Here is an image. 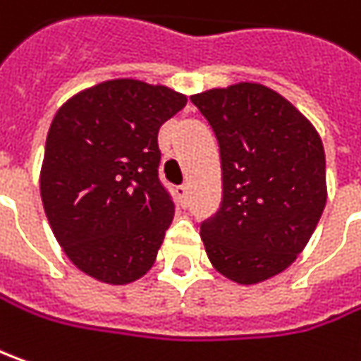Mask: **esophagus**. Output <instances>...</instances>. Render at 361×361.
<instances>
[{"instance_id": "obj_1", "label": "esophagus", "mask_w": 361, "mask_h": 361, "mask_svg": "<svg viewBox=\"0 0 361 361\" xmlns=\"http://www.w3.org/2000/svg\"><path fill=\"white\" fill-rule=\"evenodd\" d=\"M188 193H190V188H188L185 183H181V185H178V195H180L183 202L188 200Z\"/></svg>"}]
</instances>
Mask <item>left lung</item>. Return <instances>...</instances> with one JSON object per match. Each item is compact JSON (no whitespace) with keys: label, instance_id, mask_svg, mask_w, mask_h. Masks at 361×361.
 I'll return each mask as SVG.
<instances>
[{"label":"left lung","instance_id":"left-lung-1","mask_svg":"<svg viewBox=\"0 0 361 361\" xmlns=\"http://www.w3.org/2000/svg\"><path fill=\"white\" fill-rule=\"evenodd\" d=\"M216 131L224 200L202 224L212 266L240 286L281 274L304 252L328 200L322 137L304 114L262 83L192 95Z\"/></svg>","mask_w":361,"mask_h":361}]
</instances>
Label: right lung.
<instances>
[{"instance_id": "1", "label": "right lung", "mask_w": 361, "mask_h": 361, "mask_svg": "<svg viewBox=\"0 0 361 361\" xmlns=\"http://www.w3.org/2000/svg\"><path fill=\"white\" fill-rule=\"evenodd\" d=\"M188 104L166 85L107 80L69 97L47 131L39 193L69 262L111 286L149 271L173 219L157 131Z\"/></svg>"}]
</instances>
